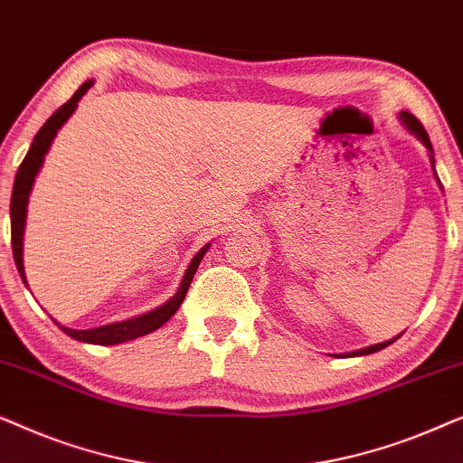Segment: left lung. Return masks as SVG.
Listing matches in <instances>:
<instances>
[{
    "mask_svg": "<svg viewBox=\"0 0 463 463\" xmlns=\"http://www.w3.org/2000/svg\"><path fill=\"white\" fill-rule=\"evenodd\" d=\"M401 119H402L404 128H407V130L411 132V135H415L417 138H420V141H421L423 145H426V149L430 151V162H432V168H434V149H432V143H430V137H428L426 128H423L420 119H417V118L413 116V113H409V111H401ZM434 176H436V181H439V175H436V170H434ZM439 185H440V181H439ZM440 189H442V187H440ZM396 339H398V337L390 339V341H383V344L369 345V347H364V350H358V352L347 354V356H366V354H373V352L383 350V347H388L390 344H394Z\"/></svg>",
    "mask_w": 463,
    "mask_h": 463,
    "instance_id": "obj_1",
    "label": "left lung"
}]
</instances>
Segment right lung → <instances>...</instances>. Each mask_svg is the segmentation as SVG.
I'll return each instance as SVG.
<instances>
[{
  "label": "right lung",
  "mask_w": 463,
  "mask_h": 463,
  "mask_svg": "<svg viewBox=\"0 0 463 463\" xmlns=\"http://www.w3.org/2000/svg\"><path fill=\"white\" fill-rule=\"evenodd\" d=\"M92 84H94L92 80L84 81V84L75 90L73 97L69 99L65 105H61L59 109H56L52 116L46 119V124L37 130L33 143H31V147L27 151V156H24V160L21 162V166H18L14 187H12L10 223H12V255H14L16 269H18V274H21L24 284H27V276H24V265H23V233H24V219H27V202H29L31 187H33L35 175L40 173V168L43 164V156L48 154V149L54 141L56 132H59L61 126L65 124L69 118H71V113L78 109L80 99L84 97L88 90H90ZM208 249H211V244H206L204 249H200L198 255L192 259V263H189L185 276H183V280H181V287L175 293L173 299H168L164 306L151 309V312H147V314L137 316V318H130L124 322H116V325L88 328V331H75V328H67V326H62L61 322H56L54 318H52V322H56V326H61V331L67 333L69 337L84 341V344H97V345L124 344V341H130V339L143 337V335L154 333L156 328H160L164 325V322H168L170 318H173L176 309H179V306L187 295L189 284H192V280H194L195 269H198L202 257L206 255Z\"/></svg>",
  "instance_id": "add662e5"
}]
</instances>
